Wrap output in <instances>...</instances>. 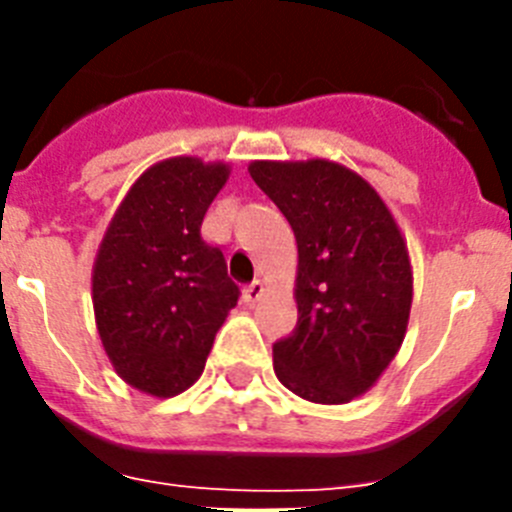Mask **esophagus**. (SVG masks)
<instances>
[{
  "mask_svg": "<svg viewBox=\"0 0 512 512\" xmlns=\"http://www.w3.org/2000/svg\"><path fill=\"white\" fill-rule=\"evenodd\" d=\"M261 295H264V282L256 279V282H251L243 289V302H246V305H253V302L261 300Z\"/></svg>",
  "mask_w": 512,
  "mask_h": 512,
  "instance_id": "34e87169",
  "label": "esophagus"
}]
</instances>
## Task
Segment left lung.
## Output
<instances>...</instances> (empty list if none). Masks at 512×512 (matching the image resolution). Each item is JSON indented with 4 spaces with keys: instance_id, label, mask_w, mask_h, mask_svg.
I'll return each instance as SVG.
<instances>
[{
    "instance_id": "1",
    "label": "left lung",
    "mask_w": 512,
    "mask_h": 512,
    "mask_svg": "<svg viewBox=\"0 0 512 512\" xmlns=\"http://www.w3.org/2000/svg\"><path fill=\"white\" fill-rule=\"evenodd\" d=\"M297 238V328L274 343L289 392L343 405L369 392L408 333L413 266L400 225L364 176L328 158L251 161Z\"/></svg>"
}]
</instances>
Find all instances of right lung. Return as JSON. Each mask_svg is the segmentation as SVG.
<instances>
[{
  "label": "right lung",
  "mask_w": 512,
  "mask_h": 512,
  "mask_svg": "<svg viewBox=\"0 0 512 512\" xmlns=\"http://www.w3.org/2000/svg\"><path fill=\"white\" fill-rule=\"evenodd\" d=\"M228 176L223 161H158L122 197L97 248L99 341L117 377L151 397H174L202 377L215 333L238 305L223 251L200 235Z\"/></svg>",
  "instance_id": "1"
}]
</instances>
